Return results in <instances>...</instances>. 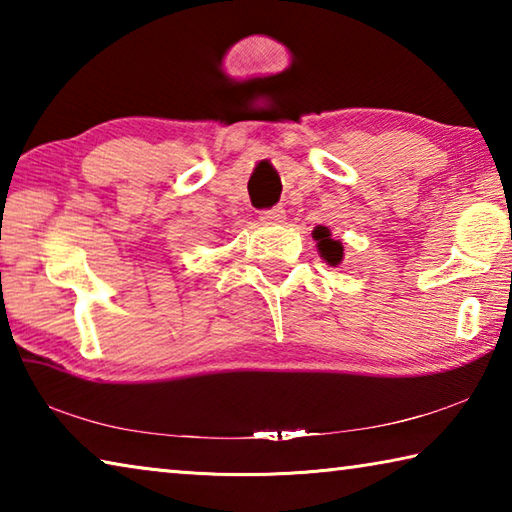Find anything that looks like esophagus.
<instances>
[{
	"label": "esophagus",
	"instance_id": "esophagus-1",
	"mask_svg": "<svg viewBox=\"0 0 512 512\" xmlns=\"http://www.w3.org/2000/svg\"><path fill=\"white\" fill-rule=\"evenodd\" d=\"M259 219H262L268 225H277V223L284 221V210H282L280 205L268 207V210H262V214H259Z\"/></svg>",
	"mask_w": 512,
	"mask_h": 512
}]
</instances>
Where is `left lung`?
<instances>
[{"mask_svg": "<svg viewBox=\"0 0 512 512\" xmlns=\"http://www.w3.org/2000/svg\"><path fill=\"white\" fill-rule=\"evenodd\" d=\"M314 239L318 241L320 257H323L327 264H332V266L341 264L343 246H341V241H334L332 239V235H329L327 228H323V225H318V228L314 230Z\"/></svg>", "mask_w": 512, "mask_h": 512, "instance_id": "8db88e82", "label": "left lung"}]
</instances>
